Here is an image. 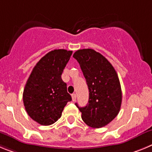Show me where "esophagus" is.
<instances>
[{"instance_id":"1","label":"esophagus","mask_w":152,"mask_h":152,"mask_svg":"<svg viewBox=\"0 0 152 152\" xmlns=\"http://www.w3.org/2000/svg\"><path fill=\"white\" fill-rule=\"evenodd\" d=\"M72 100H73V101H76V94H72Z\"/></svg>"}]
</instances>
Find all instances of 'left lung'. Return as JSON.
Instances as JSON below:
<instances>
[{"instance_id": "left-lung-1", "label": "left lung", "mask_w": 152, "mask_h": 152, "mask_svg": "<svg viewBox=\"0 0 152 152\" xmlns=\"http://www.w3.org/2000/svg\"><path fill=\"white\" fill-rule=\"evenodd\" d=\"M80 65L89 90L88 103L77 106L87 125L100 128L118 114L122 94L115 69L104 56L91 49H79L73 54Z\"/></svg>"}]
</instances>
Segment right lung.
<instances>
[{
	"label": "right lung",
	"mask_w": 152,
	"mask_h": 152,
	"mask_svg": "<svg viewBox=\"0 0 152 152\" xmlns=\"http://www.w3.org/2000/svg\"><path fill=\"white\" fill-rule=\"evenodd\" d=\"M73 52L55 49L37 62L27 81L23 103L28 115L41 125H51L71 101L61 74Z\"/></svg>",
	"instance_id": "1"
}]
</instances>
